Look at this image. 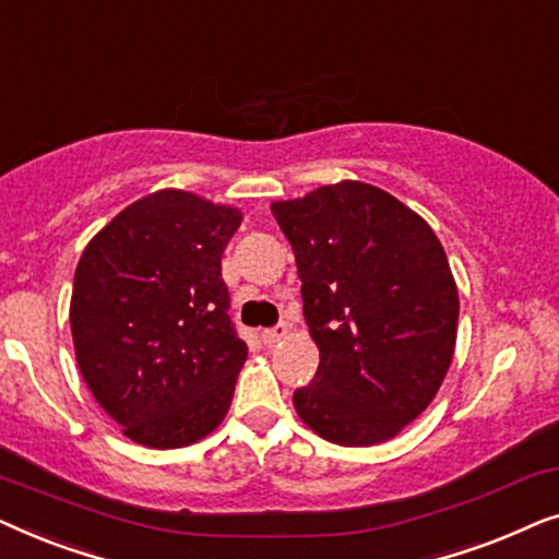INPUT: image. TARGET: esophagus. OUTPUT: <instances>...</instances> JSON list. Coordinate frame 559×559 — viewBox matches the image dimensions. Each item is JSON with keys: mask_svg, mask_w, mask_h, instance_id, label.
<instances>
[{"mask_svg": "<svg viewBox=\"0 0 559 559\" xmlns=\"http://www.w3.org/2000/svg\"><path fill=\"white\" fill-rule=\"evenodd\" d=\"M282 338H287V325H277V328H270V331H262L264 346H277Z\"/></svg>", "mask_w": 559, "mask_h": 559, "instance_id": "esophagus-1", "label": "esophagus"}]
</instances>
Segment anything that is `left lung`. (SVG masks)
I'll return each mask as SVG.
<instances>
[{"instance_id":"8db88e82","label":"left lung","mask_w":559,"mask_h":559,"mask_svg":"<svg viewBox=\"0 0 559 559\" xmlns=\"http://www.w3.org/2000/svg\"><path fill=\"white\" fill-rule=\"evenodd\" d=\"M272 213L320 350L316 379L293 396L297 415L335 445L396 438L453 364L461 300L445 249L419 213L361 180L274 201Z\"/></svg>"}]
</instances>
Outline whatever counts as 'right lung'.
<instances>
[{"label":"right lung","instance_id":"obj_1","mask_svg":"<svg viewBox=\"0 0 559 559\" xmlns=\"http://www.w3.org/2000/svg\"><path fill=\"white\" fill-rule=\"evenodd\" d=\"M241 221L236 205L163 188L83 249L71 295L75 361L136 445H193L231 407L247 343L226 316L221 254Z\"/></svg>","mask_w":559,"mask_h":559}]
</instances>
